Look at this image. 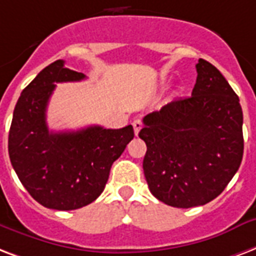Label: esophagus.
Returning <instances> with one entry per match:
<instances>
[{"label":"esophagus","mask_w":256,"mask_h":256,"mask_svg":"<svg viewBox=\"0 0 256 256\" xmlns=\"http://www.w3.org/2000/svg\"><path fill=\"white\" fill-rule=\"evenodd\" d=\"M132 126H134V134H138V132H140V130H142V122H140V120H134V122H132Z\"/></svg>","instance_id":"34e87169"}]
</instances>
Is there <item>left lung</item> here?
Here are the masks:
<instances>
[{"mask_svg":"<svg viewBox=\"0 0 256 256\" xmlns=\"http://www.w3.org/2000/svg\"><path fill=\"white\" fill-rule=\"evenodd\" d=\"M191 97L178 98L142 118L146 144L142 170L160 202L190 208L223 192L243 158V112L239 97L208 61L196 64Z\"/></svg>","mask_w":256,"mask_h":256,"instance_id":"8db88e82","label":"left lung"}]
</instances>
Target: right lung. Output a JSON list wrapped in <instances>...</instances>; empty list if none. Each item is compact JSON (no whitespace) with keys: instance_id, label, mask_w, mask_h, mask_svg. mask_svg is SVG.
<instances>
[{"instance_id":"obj_1","label":"right lung","mask_w":256,"mask_h":256,"mask_svg":"<svg viewBox=\"0 0 256 256\" xmlns=\"http://www.w3.org/2000/svg\"><path fill=\"white\" fill-rule=\"evenodd\" d=\"M64 62L57 60L48 65L21 93L9 130V156L33 199L46 208L70 211L100 196L112 164L134 132L132 126L49 130L46 106L57 82L85 78L84 73L65 68Z\"/></svg>"}]
</instances>
